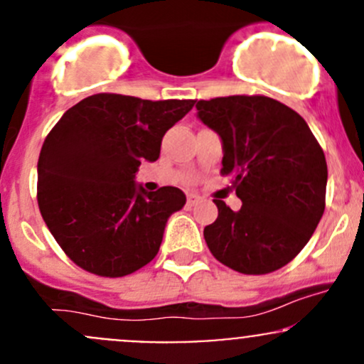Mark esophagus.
Wrapping results in <instances>:
<instances>
[{
	"mask_svg": "<svg viewBox=\"0 0 364 364\" xmlns=\"http://www.w3.org/2000/svg\"><path fill=\"white\" fill-rule=\"evenodd\" d=\"M199 200H200V197L197 196V193H188V197H186V204H188V205L197 204Z\"/></svg>",
	"mask_w": 364,
	"mask_h": 364,
	"instance_id": "34e87169",
	"label": "esophagus"
}]
</instances>
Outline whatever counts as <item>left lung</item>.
Segmentation results:
<instances>
[{"instance_id": "8db88e82", "label": "left lung", "mask_w": 364, "mask_h": 364, "mask_svg": "<svg viewBox=\"0 0 364 364\" xmlns=\"http://www.w3.org/2000/svg\"><path fill=\"white\" fill-rule=\"evenodd\" d=\"M197 117L222 139V174L232 178L240 211L215 200L204 227L216 260L243 274L291 262L310 241L326 208L328 165L306 121L267 97L197 102Z\"/></svg>"}]
</instances>
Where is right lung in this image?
Instances as JSON below:
<instances>
[{
	"label": "right lung",
	"instance_id": "right-lung-1",
	"mask_svg": "<svg viewBox=\"0 0 364 364\" xmlns=\"http://www.w3.org/2000/svg\"><path fill=\"white\" fill-rule=\"evenodd\" d=\"M193 104L98 93L49 132L38 159V208L77 266L117 278L155 259L168 216L186 197L176 186L146 192L135 172L141 161L159 160L165 132Z\"/></svg>",
	"mask_w": 364,
	"mask_h": 364
}]
</instances>
